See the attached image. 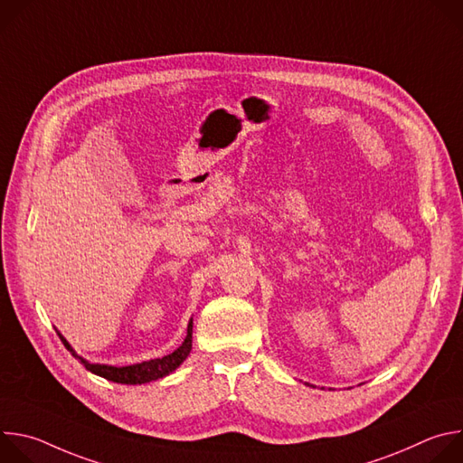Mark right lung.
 <instances>
[{"label": "right lung", "mask_w": 463, "mask_h": 463, "mask_svg": "<svg viewBox=\"0 0 463 463\" xmlns=\"http://www.w3.org/2000/svg\"><path fill=\"white\" fill-rule=\"evenodd\" d=\"M58 337L61 339L63 346L71 352V355L75 359H79L86 366V370H90L91 373L100 375V377H104L108 381H113V383H120V384H143V383H150V381H156V379H161V377L172 373L188 357V354L192 350V318H190L188 327H186V337H184L183 345L177 350H174L172 354H168L161 359L143 361V363L129 364V366H108V364L88 363L86 359H82L71 348V345L65 341L60 334H58Z\"/></svg>", "instance_id": "right-lung-1"}]
</instances>
